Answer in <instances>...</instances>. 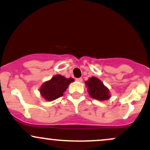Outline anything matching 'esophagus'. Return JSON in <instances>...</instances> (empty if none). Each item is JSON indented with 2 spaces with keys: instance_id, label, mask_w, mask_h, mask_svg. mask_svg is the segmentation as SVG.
Listing matches in <instances>:
<instances>
[{
  "instance_id": "esophagus-1",
  "label": "esophagus",
  "mask_w": 150,
  "mask_h": 150,
  "mask_svg": "<svg viewBox=\"0 0 150 150\" xmlns=\"http://www.w3.org/2000/svg\"><path fill=\"white\" fill-rule=\"evenodd\" d=\"M75 80L77 81V82H82V77H79V78L75 79Z\"/></svg>"
}]
</instances>
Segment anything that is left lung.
Returning a JSON list of instances; mask_svg holds the SVG:
<instances>
[{"label":"left lung","instance_id":"left-lung-1","mask_svg":"<svg viewBox=\"0 0 150 150\" xmlns=\"http://www.w3.org/2000/svg\"><path fill=\"white\" fill-rule=\"evenodd\" d=\"M90 97L97 100L104 101L109 99V91L99 79L92 77L85 82Z\"/></svg>","mask_w":150,"mask_h":150}]
</instances>
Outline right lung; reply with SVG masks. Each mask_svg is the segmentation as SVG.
<instances>
[{"instance_id":"obj_1","label":"right lung","mask_w":150,"mask_h":150,"mask_svg":"<svg viewBox=\"0 0 150 150\" xmlns=\"http://www.w3.org/2000/svg\"><path fill=\"white\" fill-rule=\"evenodd\" d=\"M73 81V78H66L61 75H55L51 80L43 84L40 88V93L46 100H55L63 95V92Z\"/></svg>"}]
</instances>
